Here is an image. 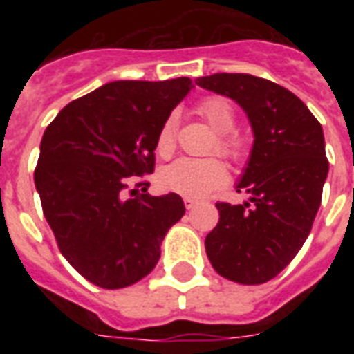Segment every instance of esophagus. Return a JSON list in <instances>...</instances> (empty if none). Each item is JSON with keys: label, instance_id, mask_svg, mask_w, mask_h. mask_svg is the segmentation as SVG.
Masks as SVG:
<instances>
[{"label": "esophagus", "instance_id": "obj_1", "mask_svg": "<svg viewBox=\"0 0 354 354\" xmlns=\"http://www.w3.org/2000/svg\"><path fill=\"white\" fill-rule=\"evenodd\" d=\"M183 204H185V207H187V209H193L194 205H196V200L185 196V198H183Z\"/></svg>", "mask_w": 354, "mask_h": 354}]
</instances>
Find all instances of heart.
I'll use <instances>...</instances> for the list:
<instances>
[{
    "mask_svg": "<svg viewBox=\"0 0 354 354\" xmlns=\"http://www.w3.org/2000/svg\"><path fill=\"white\" fill-rule=\"evenodd\" d=\"M200 115L207 121L215 132H218L216 149L230 158H239L242 154V141L230 133L235 127V112L232 102L224 97H209L198 106ZM176 145V124L174 119H167L158 133V152L169 156ZM227 180V171L218 160H193L180 158L171 165L161 169L160 185L167 191L183 194L189 198H200L211 191L222 187Z\"/></svg>",
    "mask_w": 354,
    "mask_h": 354,
    "instance_id": "b5f03b06",
    "label": "heart"
}]
</instances>
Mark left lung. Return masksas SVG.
I'll use <instances>...</instances> for the list:
<instances>
[{"mask_svg":"<svg viewBox=\"0 0 354 354\" xmlns=\"http://www.w3.org/2000/svg\"><path fill=\"white\" fill-rule=\"evenodd\" d=\"M230 97L252 124L253 145L235 189L244 204H216L218 224L205 236L213 268L241 285H261L286 268L307 241L329 172L324 130L299 97L246 73L198 77Z\"/></svg>","mask_w":354,"mask_h":354,"instance_id":"obj_1","label":"left lung"}]
</instances>
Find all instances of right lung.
<instances>
[{
    "instance_id": "obj_1",
    "label": "right lung",
    "mask_w": 354,
    "mask_h": 354,
    "mask_svg": "<svg viewBox=\"0 0 354 354\" xmlns=\"http://www.w3.org/2000/svg\"><path fill=\"white\" fill-rule=\"evenodd\" d=\"M193 88L187 77L113 80L46 128L35 171L41 209L64 257L93 285L115 290L149 275L185 213L176 193L127 198L122 191L128 176L154 172L158 133Z\"/></svg>"
}]
</instances>
